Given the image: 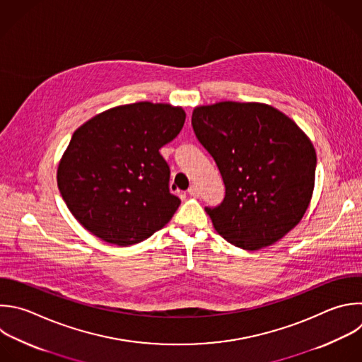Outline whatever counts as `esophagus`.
<instances>
[{
    "instance_id": "1",
    "label": "esophagus",
    "mask_w": 362,
    "mask_h": 362,
    "mask_svg": "<svg viewBox=\"0 0 362 362\" xmlns=\"http://www.w3.org/2000/svg\"><path fill=\"white\" fill-rule=\"evenodd\" d=\"M187 192H189V194L193 196V197H197V196H199V189H197V186H194V185H192Z\"/></svg>"
}]
</instances>
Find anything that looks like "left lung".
<instances>
[{
	"instance_id": "left-lung-1",
	"label": "left lung",
	"mask_w": 362,
	"mask_h": 362,
	"mask_svg": "<svg viewBox=\"0 0 362 362\" xmlns=\"http://www.w3.org/2000/svg\"><path fill=\"white\" fill-rule=\"evenodd\" d=\"M192 125L226 186L221 204L206 207L223 238L260 250L301 221L314 192L317 155L291 117L267 103L223 100L196 106Z\"/></svg>"
}]
</instances>
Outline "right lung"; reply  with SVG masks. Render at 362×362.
<instances>
[{
  "mask_svg": "<svg viewBox=\"0 0 362 362\" xmlns=\"http://www.w3.org/2000/svg\"><path fill=\"white\" fill-rule=\"evenodd\" d=\"M169 103L136 102L100 112L72 135L57 170L74 217L110 245L131 246L165 227L180 204L159 149L185 125Z\"/></svg>",
  "mask_w": 362,
  "mask_h": 362,
  "instance_id": "add662e5",
  "label": "right lung"
}]
</instances>
